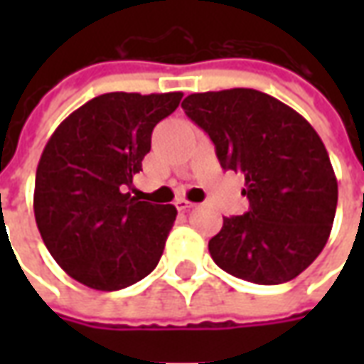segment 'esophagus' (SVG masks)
Listing matches in <instances>:
<instances>
[{"label":"esophagus","mask_w":364,"mask_h":364,"mask_svg":"<svg viewBox=\"0 0 364 364\" xmlns=\"http://www.w3.org/2000/svg\"><path fill=\"white\" fill-rule=\"evenodd\" d=\"M175 206H177V210H191V208H195V203H191V200H187V198H179L177 203H175Z\"/></svg>","instance_id":"1"}]
</instances>
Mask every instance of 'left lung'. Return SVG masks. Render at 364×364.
Instances as JSON below:
<instances>
[{
    "instance_id": "8db88e82",
    "label": "left lung",
    "mask_w": 364,
    "mask_h": 364,
    "mask_svg": "<svg viewBox=\"0 0 364 364\" xmlns=\"http://www.w3.org/2000/svg\"><path fill=\"white\" fill-rule=\"evenodd\" d=\"M183 111L210 136L224 169L245 175L250 210L224 218L208 242L214 263L255 284L292 281L328 242L337 179L312 124L257 90L193 93Z\"/></svg>"
}]
</instances>
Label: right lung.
<instances>
[{"mask_svg": "<svg viewBox=\"0 0 364 364\" xmlns=\"http://www.w3.org/2000/svg\"><path fill=\"white\" fill-rule=\"evenodd\" d=\"M183 93H105L60 122L36 167L35 218L48 252L72 279L120 290L150 274L173 226V205L124 193L142 171L151 130Z\"/></svg>", "mask_w": 364, "mask_h": 364, "instance_id": "obj_1", "label": "right lung"}]
</instances>
